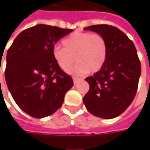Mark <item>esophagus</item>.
I'll return each mask as SVG.
<instances>
[{"mask_svg": "<svg viewBox=\"0 0 150 150\" xmlns=\"http://www.w3.org/2000/svg\"><path fill=\"white\" fill-rule=\"evenodd\" d=\"M80 80V79H79V78H73V82H74V83H77Z\"/></svg>", "mask_w": 150, "mask_h": 150, "instance_id": "1", "label": "esophagus"}]
</instances>
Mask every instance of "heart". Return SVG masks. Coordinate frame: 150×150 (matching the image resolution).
I'll use <instances>...</instances> for the list:
<instances>
[{
  "instance_id": "obj_1",
  "label": "heart",
  "mask_w": 150,
  "mask_h": 150,
  "mask_svg": "<svg viewBox=\"0 0 150 150\" xmlns=\"http://www.w3.org/2000/svg\"><path fill=\"white\" fill-rule=\"evenodd\" d=\"M62 44L63 48H54L52 56L64 71H68L76 61L78 64L71 71V74L83 75L88 71L97 72L106 62L108 44L101 34L75 32L62 40Z\"/></svg>"
}]
</instances>
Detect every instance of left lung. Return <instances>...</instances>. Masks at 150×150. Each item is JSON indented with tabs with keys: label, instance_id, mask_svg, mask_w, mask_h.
I'll list each match as a JSON object with an SVG mask.
<instances>
[{
	"label": "left lung",
	"instance_id": "left-lung-1",
	"mask_svg": "<svg viewBox=\"0 0 150 150\" xmlns=\"http://www.w3.org/2000/svg\"><path fill=\"white\" fill-rule=\"evenodd\" d=\"M84 30L105 38L108 56L103 67L85 79L90 89L83 101L92 115L112 119L128 108L137 93L141 75L137 49L125 33L112 25H96Z\"/></svg>",
	"mask_w": 150,
	"mask_h": 150
}]
</instances>
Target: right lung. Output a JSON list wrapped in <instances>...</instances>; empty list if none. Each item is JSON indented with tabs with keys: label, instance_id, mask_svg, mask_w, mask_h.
Returning a JSON list of instances; mask_svg holds the SVG:
<instances>
[{
	"label": "right lung",
	"instance_id": "right-lung-1",
	"mask_svg": "<svg viewBox=\"0 0 150 150\" xmlns=\"http://www.w3.org/2000/svg\"><path fill=\"white\" fill-rule=\"evenodd\" d=\"M71 31L37 25L18 34L7 51L5 76L8 90L21 110L34 118L55 112L74 84L52 56L55 43Z\"/></svg>",
	"mask_w": 150,
	"mask_h": 150
}]
</instances>
